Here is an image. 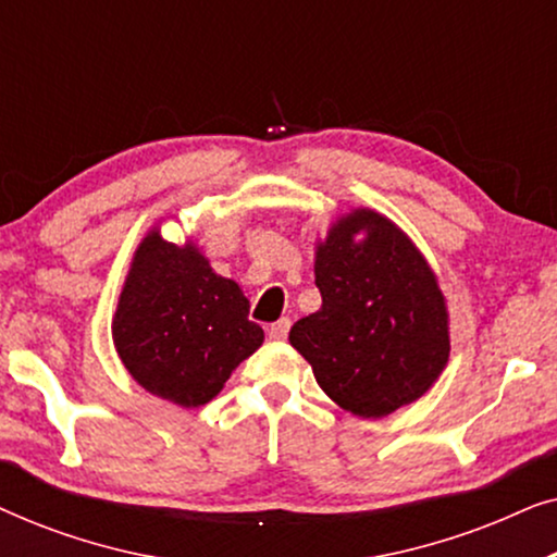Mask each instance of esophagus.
Here are the masks:
<instances>
[{
    "label": "esophagus",
    "instance_id": "1",
    "mask_svg": "<svg viewBox=\"0 0 557 557\" xmlns=\"http://www.w3.org/2000/svg\"><path fill=\"white\" fill-rule=\"evenodd\" d=\"M288 330H292V319L284 317V319H278V322L269 324V337L281 342V339L288 337Z\"/></svg>",
    "mask_w": 557,
    "mask_h": 557
}]
</instances>
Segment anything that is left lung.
<instances>
[{
    "instance_id": "1",
    "label": "left lung",
    "mask_w": 557,
    "mask_h": 557,
    "mask_svg": "<svg viewBox=\"0 0 557 557\" xmlns=\"http://www.w3.org/2000/svg\"><path fill=\"white\" fill-rule=\"evenodd\" d=\"M314 276L322 309L299 319L288 342L319 387L362 418L421 398L451 345L444 294L408 235L372 210L349 212L319 243Z\"/></svg>"
}]
</instances>
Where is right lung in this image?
Returning <instances> with one entry per match:
<instances>
[{
    "label": "right lung",
    "instance_id": "add662e5",
    "mask_svg": "<svg viewBox=\"0 0 557 557\" xmlns=\"http://www.w3.org/2000/svg\"><path fill=\"white\" fill-rule=\"evenodd\" d=\"M248 311L240 286L218 276L193 243L180 248L151 231L121 292L113 345L144 391L197 408L263 345Z\"/></svg>",
    "mask_w": 557,
    "mask_h": 557
}]
</instances>
